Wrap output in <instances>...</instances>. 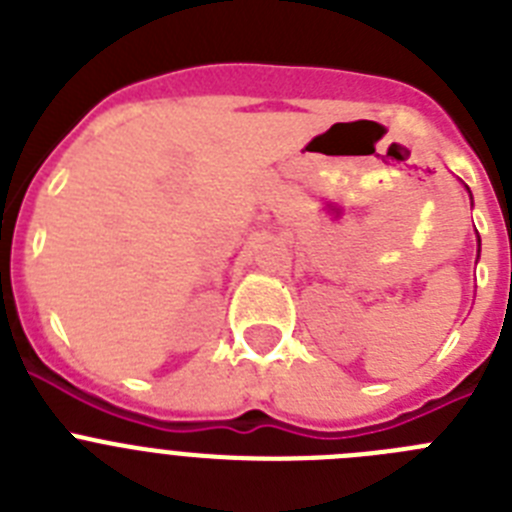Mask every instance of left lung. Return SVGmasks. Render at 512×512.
<instances>
[{
    "label": "left lung",
    "mask_w": 512,
    "mask_h": 512,
    "mask_svg": "<svg viewBox=\"0 0 512 512\" xmlns=\"http://www.w3.org/2000/svg\"><path fill=\"white\" fill-rule=\"evenodd\" d=\"M467 192H469V189H467ZM469 197H472V192H469ZM477 256H479V251H477Z\"/></svg>",
    "instance_id": "obj_1"
}]
</instances>
